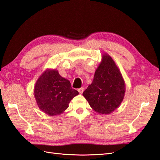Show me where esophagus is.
<instances>
[{"label": "esophagus", "mask_w": 160, "mask_h": 160, "mask_svg": "<svg viewBox=\"0 0 160 160\" xmlns=\"http://www.w3.org/2000/svg\"><path fill=\"white\" fill-rule=\"evenodd\" d=\"M83 90H84L83 88H81L79 89H78V91H79V94H82V93H83Z\"/></svg>", "instance_id": "34e87169"}]
</instances>
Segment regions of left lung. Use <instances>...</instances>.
<instances>
[{
	"mask_svg": "<svg viewBox=\"0 0 160 160\" xmlns=\"http://www.w3.org/2000/svg\"><path fill=\"white\" fill-rule=\"evenodd\" d=\"M125 84L115 61L107 53L97 68L93 82L83 95L91 108L99 114H110L122 103Z\"/></svg>",
	"mask_w": 160,
	"mask_h": 160,
	"instance_id": "1",
	"label": "left lung"
}]
</instances>
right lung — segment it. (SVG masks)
I'll return each mask as SVG.
<instances>
[{
    "instance_id": "add662e5",
    "label": "right lung",
    "mask_w": 160,
    "mask_h": 160,
    "mask_svg": "<svg viewBox=\"0 0 160 160\" xmlns=\"http://www.w3.org/2000/svg\"><path fill=\"white\" fill-rule=\"evenodd\" d=\"M79 94L70 81L55 69H47L38 77L34 95L38 108L49 115H60L69 108L71 100Z\"/></svg>"
}]
</instances>
